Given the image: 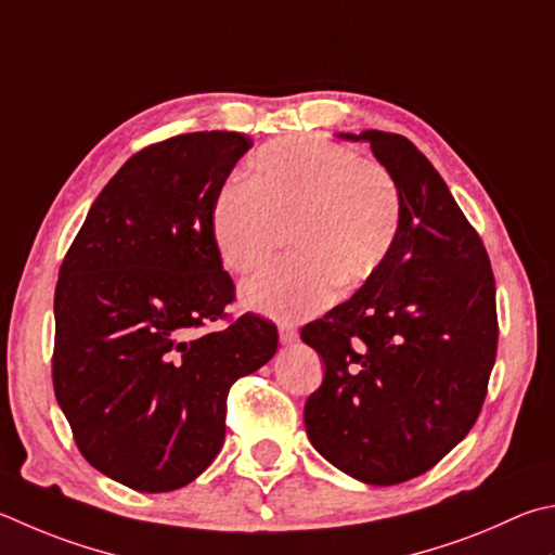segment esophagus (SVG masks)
I'll use <instances>...</instances> for the list:
<instances>
[{
	"instance_id": "esophagus-1",
	"label": "esophagus",
	"mask_w": 555,
	"mask_h": 555,
	"mask_svg": "<svg viewBox=\"0 0 555 555\" xmlns=\"http://www.w3.org/2000/svg\"><path fill=\"white\" fill-rule=\"evenodd\" d=\"M279 339H281V345H294V341L298 339L296 325H291V322H281V325H279Z\"/></svg>"
}]
</instances>
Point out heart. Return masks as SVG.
Here are the masks:
<instances>
[{"label":"heart","instance_id":"b5f03b06","mask_svg":"<svg viewBox=\"0 0 555 555\" xmlns=\"http://www.w3.org/2000/svg\"><path fill=\"white\" fill-rule=\"evenodd\" d=\"M402 196L376 159L320 135L271 140L249 159L245 186L225 184L210 206V240L228 271L261 269L286 230L291 259L243 286V304L271 318L315 315L335 286L374 276L396 245Z\"/></svg>","mask_w":555,"mask_h":555}]
</instances>
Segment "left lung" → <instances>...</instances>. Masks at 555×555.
Wrapping results in <instances>:
<instances>
[{
    "label": "left lung",
    "mask_w": 555,
    "mask_h": 555,
    "mask_svg": "<svg viewBox=\"0 0 555 555\" xmlns=\"http://www.w3.org/2000/svg\"><path fill=\"white\" fill-rule=\"evenodd\" d=\"M396 177V245L354 296L300 330L325 361L306 402L310 444L369 486L439 463L480 415L498 354L495 276L449 186L408 138L364 130Z\"/></svg>",
    "instance_id": "1"
}]
</instances>
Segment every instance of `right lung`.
<instances>
[{"label":"right lung","mask_w":555,"mask_h":555,"mask_svg":"<svg viewBox=\"0 0 555 555\" xmlns=\"http://www.w3.org/2000/svg\"><path fill=\"white\" fill-rule=\"evenodd\" d=\"M251 140L204 130L140 150L89 208L55 286L53 386L82 456L140 492L201 476L237 378L276 354V325L225 320L235 284L210 206Z\"/></svg>","instance_id":"obj_1"}]
</instances>
